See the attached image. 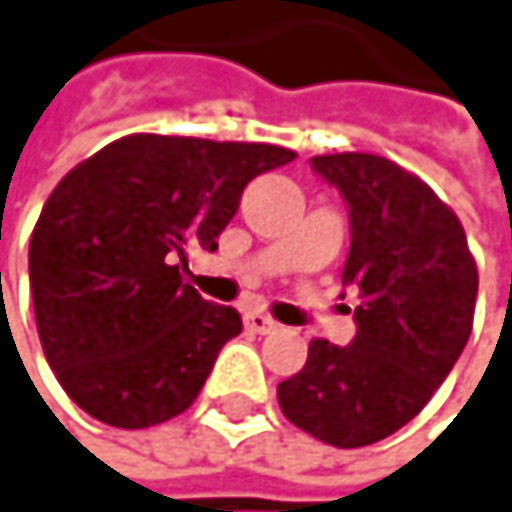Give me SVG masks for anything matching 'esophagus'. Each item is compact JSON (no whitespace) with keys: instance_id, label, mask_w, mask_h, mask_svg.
I'll return each instance as SVG.
<instances>
[{"instance_id":"obj_1","label":"esophagus","mask_w":512,"mask_h":512,"mask_svg":"<svg viewBox=\"0 0 512 512\" xmlns=\"http://www.w3.org/2000/svg\"><path fill=\"white\" fill-rule=\"evenodd\" d=\"M245 327L248 331H254V334H273L276 331V321L270 318V315H264V312H258V309H251V312H245Z\"/></svg>"}]
</instances>
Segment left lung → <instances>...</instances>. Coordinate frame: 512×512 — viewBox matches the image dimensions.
I'll return each instance as SVG.
<instances>
[{
  "mask_svg": "<svg viewBox=\"0 0 512 512\" xmlns=\"http://www.w3.org/2000/svg\"><path fill=\"white\" fill-rule=\"evenodd\" d=\"M309 163L349 206L343 285L361 297L358 334L312 340L279 407L321 443L355 449L422 413L467 346L480 279L461 221L422 178L355 151Z\"/></svg>",
  "mask_w": 512,
  "mask_h": 512,
  "instance_id": "left-lung-1",
  "label": "left lung"
}]
</instances>
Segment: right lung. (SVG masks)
<instances>
[{
	"label": "right lung",
	"instance_id": "1",
	"mask_svg": "<svg viewBox=\"0 0 512 512\" xmlns=\"http://www.w3.org/2000/svg\"><path fill=\"white\" fill-rule=\"evenodd\" d=\"M294 151L136 133L78 163L29 239L39 340L75 404L115 428L185 413L242 331L181 282L188 245L218 248L251 178Z\"/></svg>",
	"mask_w": 512,
	"mask_h": 512
}]
</instances>
